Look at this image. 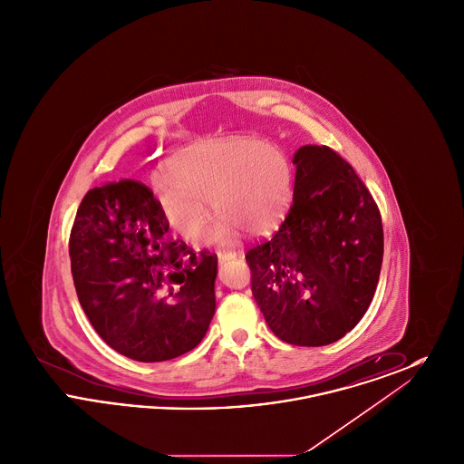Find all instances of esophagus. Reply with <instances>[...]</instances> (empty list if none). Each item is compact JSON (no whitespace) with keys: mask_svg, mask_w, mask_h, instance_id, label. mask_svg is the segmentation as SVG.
<instances>
[{"mask_svg":"<svg viewBox=\"0 0 464 464\" xmlns=\"http://www.w3.org/2000/svg\"><path fill=\"white\" fill-rule=\"evenodd\" d=\"M237 256H240V250H219L218 252L219 263H226V261H229V259H233Z\"/></svg>","mask_w":464,"mask_h":464,"instance_id":"esophagus-1","label":"esophagus"}]
</instances>
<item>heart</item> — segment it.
Instances as JSON below:
<instances>
[{
	"mask_svg": "<svg viewBox=\"0 0 464 464\" xmlns=\"http://www.w3.org/2000/svg\"><path fill=\"white\" fill-rule=\"evenodd\" d=\"M156 203L184 240H201L212 221L210 201L226 218L216 238L231 240L240 226L252 235L273 229L292 198L285 155L256 139L205 140L167 163V176L153 180Z\"/></svg>",
	"mask_w": 464,
	"mask_h": 464,
	"instance_id": "b5f03b06",
	"label": "heart"
}]
</instances>
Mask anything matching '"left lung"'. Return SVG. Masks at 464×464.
<instances>
[{
  "label": "left lung",
  "instance_id": "obj_1",
  "mask_svg": "<svg viewBox=\"0 0 464 464\" xmlns=\"http://www.w3.org/2000/svg\"><path fill=\"white\" fill-rule=\"evenodd\" d=\"M285 221L252 246V294L273 334L295 346H325L362 320L382 263V222L353 167L327 146L294 155Z\"/></svg>",
  "mask_w": 464,
  "mask_h": 464
}]
</instances>
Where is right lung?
Segmentation results:
<instances>
[{"label":"right lung","instance_id":"add662e5","mask_svg":"<svg viewBox=\"0 0 464 464\" xmlns=\"http://www.w3.org/2000/svg\"><path fill=\"white\" fill-rule=\"evenodd\" d=\"M167 231L153 191L129 179L90 189L71 229L80 304L104 343L137 362L191 352L216 313L218 256Z\"/></svg>","mask_w":464,"mask_h":464}]
</instances>
